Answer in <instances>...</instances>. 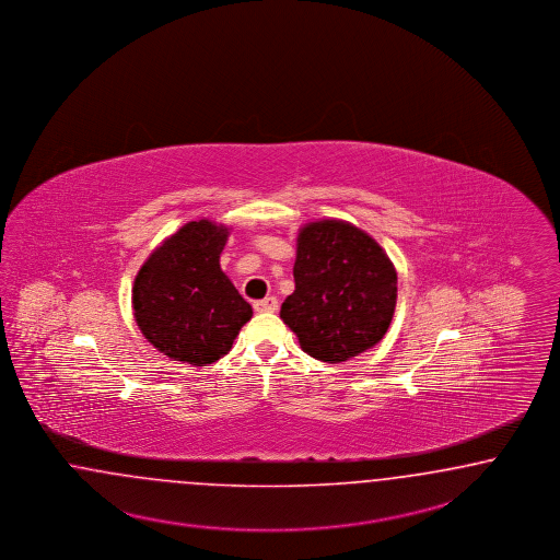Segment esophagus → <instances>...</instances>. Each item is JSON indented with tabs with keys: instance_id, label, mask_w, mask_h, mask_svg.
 Listing matches in <instances>:
<instances>
[{
	"instance_id": "1",
	"label": "esophagus",
	"mask_w": 560,
	"mask_h": 560,
	"mask_svg": "<svg viewBox=\"0 0 560 560\" xmlns=\"http://www.w3.org/2000/svg\"><path fill=\"white\" fill-rule=\"evenodd\" d=\"M277 308H279V302L275 298H265V300L254 302V310L256 312H275Z\"/></svg>"
}]
</instances>
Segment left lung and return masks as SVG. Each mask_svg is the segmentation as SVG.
<instances>
[{"label":"left lung","mask_w":560,"mask_h":560,"mask_svg":"<svg viewBox=\"0 0 560 560\" xmlns=\"http://www.w3.org/2000/svg\"><path fill=\"white\" fill-rule=\"evenodd\" d=\"M293 279L281 320L312 358L341 364L385 337L397 306V270L370 233L343 219L302 225Z\"/></svg>","instance_id":"obj_1"}]
</instances>
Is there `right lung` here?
Returning <instances> with one entry per match:
<instances>
[{
    "label": "right lung",
    "mask_w": 560,
    "mask_h": 560,
    "mask_svg": "<svg viewBox=\"0 0 560 560\" xmlns=\"http://www.w3.org/2000/svg\"><path fill=\"white\" fill-rule=\"evenodd\" d=\"M230 233V225L211 219L188 221L136 272V325L170 360L192 366L217 362L252 318L250 304L219 265Z\"/></svg>",
    "instance_id": "obj_1"
}]
</instances>
